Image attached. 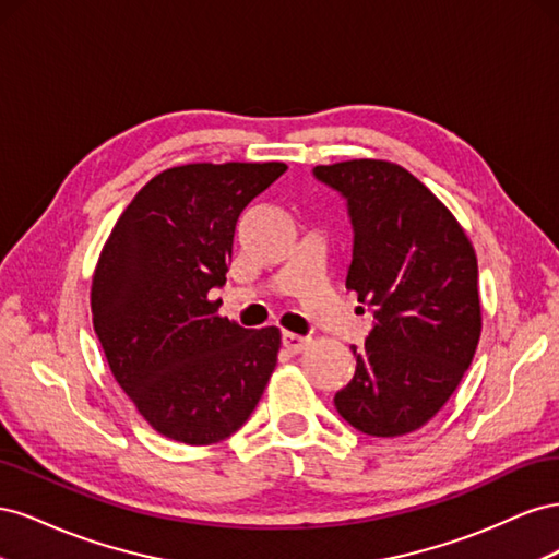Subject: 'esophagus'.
Instances as JSON below:
<instances>
[{
  "mask_svg": "<svg viewBox=\"0 0 559 559\" xmlns=\"http://www.w3.org/2000/svg\"><path fill=\"white\" fill-rule=\"evenodd\" d=\"M282 345L289 349L292 354H298V352H302L306 349L308 345H310V337H302V335H298V333H289V331H284L282 333Z\"/></svg>",
  "mask_w": 559,
  "mask_h": 559,
  "instance_id": "obj_1",
  "label": "esophagus"
}]
</instances>
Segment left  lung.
<instances>
[{
  "label": "left lung",
  "mask_w": 559,
  "mask_h": 559,
  "mask_svg": "<svg viewBox=\"0 0 559 559\" xmlns=\"http://www.w3.org/2000/svg\"><path fill=\"white\" fill-rule=\"evenodd\" d=\"M347 200L354 228L347 289L376 310L337 413L368 436L411 433L443 408L476 354L478 261L464 228L425 183L389 160L317 165Z\"/></svg>",
  "instance_id": "8db88e82"
}]
</instances>
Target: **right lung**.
<instances>
[{
	"label": "right lung",
	"mask_w": 559,
	"mask_h": 559,
	"mask_svg": "<svg viewBox=\"0 0 559 559\" xmlns=\"http://www.w3.org/2000/svg\"><path fill=\"white\" fill-rule=\"evenodd\" d=\"M284 163H189L156 175L118 216L91 310L114 380L160 436L210 445L238 431L277 366V326L242 329L210 300L233 235Z\"/></svg>",
	"instance_id": "right-lung-1"
}]
</instances>
